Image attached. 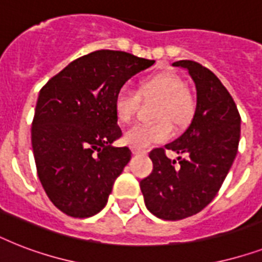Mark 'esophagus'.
Segmentation results:
<instances>
[{
	"label": "esophagus",
	"instance_id": "obj_1",
	"mask_svg": "<svg viewBox=\"0 0 262 262\" xmlns=\"http://www.w3.org/2000/svg\"><path fill=\"white\" fill-rule=\"evenodd\" d=\"M133 154L135 155H147V151L145 149H136V148H133Z\"/></svg>",
	"mask_w": 262,
	"mask_h": 262
}]
</instances>
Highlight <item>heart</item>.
I'll return each instance as SVG.
<instances>
[{"mask_svg": "<svg viewBox=\"0 0 262 262\" xmlns=\"http://www.w3.org/2000/svg\"><path fill=\"white\" fill-rule=\"evenodd\" d=\"M140 99L155 100L151 123L136 125L125 133L123 141L136 149H147L155 143H163L170 137L172 126L183 127L194 114V99L185 87L183 80L171 72L149 76L140 81L137 92L122 88L115 95V117L121 123H129L136 114Z\"/></svg>", "mask_w": 262, "mask_h": 262, "instance_id": "obj_1", "label": "heart"}]
</instances>
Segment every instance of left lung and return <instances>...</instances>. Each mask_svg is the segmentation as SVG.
I'll return each instance as SVG.
<instances>
[{
    "label": "left lung",
    "instance_id": "left-lung-1",
    "mask_svg": "<svg viewBox=\"0 0 262 262\" xmlns=\"http://www.w3.org/2000/svg\"><path fill=\"white\" fill-rule=\"evenodd\" d=\"M197 91L195 111L187 129L164 148L149 152L154 170L140 182L148 211L163 220H181L203 211L217 194L238 152L241 117L222 81L194 61H177Z\"/></svg>",
    "mask_w": 262,
    "mask_h": 262
}]
</instances>
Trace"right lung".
<instances>
[{
	"mask_svg": "<svg viewBox=\"0 0 262 262\" xmlns=\"http://www.w3.org/2000/svg\"><path fill=\"white\" fill-rule=\"evenodd\" d=\"M155 61L125 51L98 50L63 68L40 90L31 141L43 189L59 211L90 217L107 204L129 163L114 100L122 85Z\"/></svg>",
	"mask_w": 262,
	"mask_h": 262,
	"instance_id": "obj_1",
	"label": "right lung"
}]
</instances>
